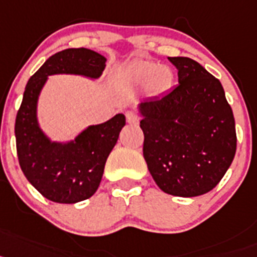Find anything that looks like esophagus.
I'll return each instance as SVG.
<instances>
[{"instance_id":"34e87169","label":"esophagus","mask_w":257,"mask_h":257,"mask_svg":"<svg viewBox=\"0 0 257 257\" xmlns=\"http://www.w3.org/2000/svg\"><path fill=\"white\" fill-rule=\"evenodd\" d=\"M140 115H138L137 112H135V111H128L126 112V121L129 122V124H137L138 121H140Z\"/></svg>"}]
</instances>
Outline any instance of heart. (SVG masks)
Returning <instances> with one entry per match:
<instances>
[{
    "instance_id": "b5f03b06",
    "label": "heart",
    "mask_w": 257,
    "mask_h": 257,
    "mask_svg": "<svg viewBox=\"0 0 257 257\" xmlns=\"http://www.w3.org/2000/svg\"><path fill=\"white\" fill-rule=\"evenodd\" d=\"M129 76L137 84L149 81V88L154 93H163L171 86L172 76L168 67L159 66L150 61H137L132 64Z\"/></svg>"
}]
</instances>
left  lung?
I'll list each match as a JSON object with an SVG mask.
<instances>
[{"mask_svg": "<svg viewBox=\"0 0 257 257\" xmlns=\"http://www.w3.org/2000/svg\"><path fill=\"white\" fill-rule=\"evenodd\" d=\"M168 59L180 84L141 103L144 158L164 193L203 195L221 181L235 155L233 110L221 82L204 67L186 57Z\"/></svg>", "mask_w": 257, "mask_h": 257, "instance_id": "1", "label": "left lung"}]
</instances>
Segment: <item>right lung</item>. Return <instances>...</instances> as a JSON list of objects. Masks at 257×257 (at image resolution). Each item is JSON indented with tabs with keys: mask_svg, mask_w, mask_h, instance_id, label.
<instances>
[{
	"mask_svg": "<svg viewBox=\"0 0 257 257\" xmlns=\"http://www.w3.org/2000/svg\"><path fill=\"white\" fill-rule=\"evenodd\" d=\"M106 58L85 48L66 49L51 55L31 76L15 119V138L19 166L27 180L46 199L55 203L81 202L97 191L104 164L125 125V116L117 113L108 121L89 126L75 142H50L40 131L36 104L49 75L76 73L99 77Z\"/></svg>",
	"mask_w": 257,
	"mask_h": 257,
	"instance_id": "1",
	"label": "right lung"
}]
</instances>
